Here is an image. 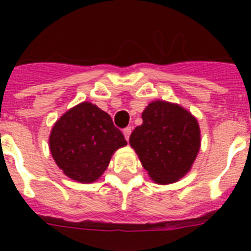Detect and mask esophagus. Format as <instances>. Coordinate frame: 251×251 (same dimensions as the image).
<instances>
[{
  "mask_svg": "<svg viewBox=\"0 0 251 251\" xmlns=\"http://www.w3.org/2000/svg\"><path fill=\"white\" fill-rule=\"evenodd\" d=\"M130 133H132V128L130 127H127V128H124L123 129V134H124V137H126V139H129V137H130Z\"/></svg>",
  "mask_w": 251,
  "mask_h": 251,
  "instance_id": "obj_1",
  "label": "esophagus"
}]
</instances>
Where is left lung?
I'll use <instances>...</instances> for the list:
<instances>
[{"instance_id":"obj_1","label":"left lung","mask_w":251,"mask_h":251,"mask_svg":"<svg viewBox=\"0 0 251 251\" xmlns=\"http://www.w3.org/2000/svg\"><path fill=\"white\" fill-rule=\"evenodd\" d=\"M142 119L130 134V147L154 182H177L191 170L200 151L197 119L178 104L165 100L148 104Z\"/></svg>"}]
</instances>
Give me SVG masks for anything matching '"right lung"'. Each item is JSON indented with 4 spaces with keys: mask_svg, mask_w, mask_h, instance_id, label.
<instances>
[{
    "mask_svg": "<svg viewBox=\"0 0 251 251\" xmlns=\"http://www.w3.org/2000/svg\"><path fill=\"white\" fill-rule=\"evenodd\" d=\"M127 145L108 113L83 101L57 119L49 146L52 158L69 178L94 182L109 165L112 154Z\"/></svg>",
    "mask_w": 251,
    "mask_h": 251,
    "instance_id": "right-lung-1",
    "label": "right lung"
}]
</instances>
